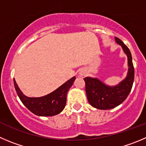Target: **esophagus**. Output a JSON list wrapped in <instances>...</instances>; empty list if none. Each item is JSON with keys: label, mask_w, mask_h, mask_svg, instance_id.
<instances>
[{"label": "esophagus", "mask_w": 146, "mask_h": 146, "mask_svg": "<svg viewBox=\"0 0 146 146\" xmlns=\"http://www.w3.org/2000/svg\"><path fill=\"white\" fill-rule=\"evenodd\" d=\"M79 74H80V77H84V76H86V74H87V72H86L85 70H84V69H81L80 73H79Z\"/></svg>", "instance_id": "esophagus-1"}]
</instances>
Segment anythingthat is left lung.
<instances>
[{
  "instance_id": "1",
  "label": "left lung",
  "mask_w": 146,
  "mask_h": 146,
  "mask_svg": "<svg viewBox=\"0 0 146 146\" xmlns=\"http://www.w3.org/2000/svg\"><path fill=\"white\" fill-rule=\"evenodd\" d=\"M115 40L121 46L127 57L128 70L125 78L115 86L105 84L98 78L87 77L84 79L89 103L99 110L112 109L123 103L130 94L134 81V67L130 50L120 38L115 37Z\"/></svg>"
}]
</instances>
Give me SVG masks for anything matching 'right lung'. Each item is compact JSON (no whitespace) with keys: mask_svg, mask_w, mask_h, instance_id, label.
<instances>
[{"mask_svg":"<svg viewBox=\"0 0 146 146\" xmlns=\"http://www.w3.org/2000/svg\"><path fill=\"white\" fill-rule=\"evenodd\" d=\"M75 77H73L48 95L39 98H29L26 96L19 89L13 79L14 87L22 103L36 115L47 117L59 114L64 108L66 102V94L72 87Z\"/></svg>","mask_w":146,"mask_h":146,"instance_id":"1","label":"right lung"}]
</instances>
